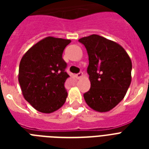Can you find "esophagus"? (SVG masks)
<instances>
[{"mask_svg":"<svg viewBox=\"0 0 149 149\" xmlns=\"http://www.w3.org/2000/svg\"><path fill=\"white\" fill-rule=\"evenodd\" d=\"M76 76H77V79H81L82 77H83V72H79V73L76 75Z\"/></svg>","mask_w":149,"mask_h":149,"instance_id":"obj_1","label":"esophagus"}]
</instances>
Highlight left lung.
<instances>
[{
    "mask_svg": "<svg viewBox=\"0 0 149 149\" xmlns=\"http://www.w3.org/2000/svg\"><path fill=\"white\" fill-rule=\"evenodd\" d=\"M79 42L89 56L91 89L84 94V100L94 111H110L124 99L131 84V58L121 45L103 36L91 35Z\"/></svg>",
    "mask_w": 149,
    "mask_h": 149,
    "instance_id": "obj_1",
    "label": "left lung"
}]
</instances>
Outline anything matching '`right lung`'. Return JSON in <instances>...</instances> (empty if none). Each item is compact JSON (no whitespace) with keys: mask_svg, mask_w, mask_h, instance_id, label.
<instances>
[{"mask_svg":"<svg viewBox=\"0 0 149 149\" xmlns=\"http://www.w3.org/2000/svg\"><path fill=\"white\" fill-rule=\"evenodd\" d=\"M70 39L49 36L31 46L22 56L18 81L24 98L39 112L52 113L65 104L66 63L63 52Z\"/></svg>","mask_w":149,"mask_h":149,"instance_id":"add662e5","label":"right lung"}]
</instances>
